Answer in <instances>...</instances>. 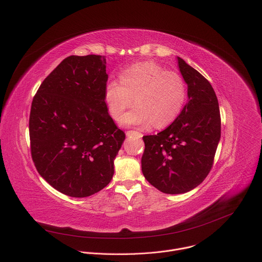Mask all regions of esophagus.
I'll return each mask as SVG.
<instances>
[{
  "mask_svg": "<svg viewBox=\"0 0 262 262\" xmlns=\"http://www.w3.org/2000/svg\"><path fill=\"white\" fill-rule=\"evenodd\" d=\"M126 136L127 137H137V138H142L143 135L139 132H135V130H128L126 132Z\"/></svg>",
  "mask_w": 262,
  "mask_h": 262,
  "instance_id": "1",
  "label": "esophagus"
}]
</instances>
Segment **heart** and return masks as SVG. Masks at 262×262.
Returning <instances> with one entry per match:
<instances>
[{"label": "heart", "mask_w": 262, "mask_h": 262, "mask_svg": "<svg viewBox=\"0 0 262 262\" xmlns=\"http://www.w3.org/2000/svg\"><path fill=\"white\" fill-rule=\"evenodd\" d=\"M185 94V85L179 74L147 61L123 71L120 82L108 81L103 98L112 118L119 120L123 112L134 104L135 98L138 106L122 117L121 123L126 126L152 123L161 128L180 114Z\"/></svg>", "instance_id": "obj_1"}]
</instances>
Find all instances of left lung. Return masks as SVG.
<instances>
[{"label": "left lung", "instance_id": "8db88e82", "mask_svg": "<svg viewBox=\"0 0 262 262\" xmlns=\"http://www.w3.org/2000/svg\"><path fill=\"white\" fill-rule=\"evenodd\" d=\"M188 85V101L177 118L158 135L143 137L141 160L147 181L165 194H183L208 175L221 138V116L210 83L177 57Z\"/></svg>", "mask_w": 262, "mask_h": 262}]
</instances>
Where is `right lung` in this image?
<instances>
[{
    "mask_svg": "<svg viewBox=\"0 0 262 262\" xmlns=\"http://www.w3.org/2000/svg\"><path fill=\"white\" fill-rule=\"evenodd\" d=\"M104 56H69L40 85L30 113L31 155L40 176L70 197L91 196L114 175L125 139L107 113Z\"/></svg>",
    "mask_w": 262,
    "mask_h": 262,
    "instance_id": "right-lung-1",
    "label": "right lung"
}]
</instances>
